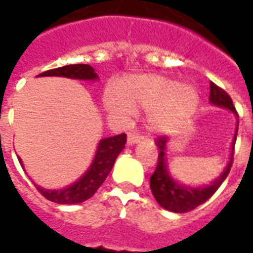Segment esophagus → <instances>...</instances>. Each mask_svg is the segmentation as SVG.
Segmentation results:
<instances>
[{"label": "esophagus", "mask_w": 253, "mask_h": 253, "mask_svg": "<svg viewBox=\"0 0 253 253\" xmlns=\"http://www.w3.org/2000/svg\"><path fill=\"white\" fill-rule=\"evenodd\" d=\"M142 139L143 136L140 134H138V132H128V135H127V143L130 146H132L135 143H139Z\"/></svg>", "instance_id": "34e87169"}]
</instances>
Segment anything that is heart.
<instances>
[{"label":"heart","instance_id":"1","mask_svg":"<svg viewBox=\"0 0 253 253\" xmlns=\"http://www.w3.org/2000/svg\"><path fill=\"white\" fill-rule=\"evenodd\" d=\"M109 110L131 114L148 109V123L159 132L180 127L196 110L198 93L192 85L158 75H136L118 85V93L109 91L105 98Z\"/></svg>","mask_w":253,"mask_h":253}]
</instances>
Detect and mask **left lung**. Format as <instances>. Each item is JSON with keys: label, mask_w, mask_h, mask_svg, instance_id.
<instances>
[{"label": "left lung", "mask_w": 253, "mask_h": 253, "mask_svg": "<svg viewBox=\"0 0 253 253\" xmlns=\"http://www.w3.org/2000/svg\"><path fill=\"white\" fill-rule=\"evenodd\" d=\"M210 102L212 105L219 107H224L232 111L234 114L238 115L235 110V106L232 103L231 97L226 93V91L215 85L214 83H210ZM238 126H239V121H238ZM236 135L238 130L235 131V136L232 139L231 144V158L228 162L227 167L224 168L218 178L212 181L210 185L206 186H188V185L178 184L169 173L168 164H167V136H160L155 140V144L159 148V158H158V166L155 169L154 174L151 176V190L154 194L155 200L158 201V204L164 208L166 210L173 212H188L192 211L197 206H200L204 202L210 198L214 193L218 190L222 182L226 180V177L230 173V169L232 166V160H234V148H235Z\"/></svg>", "instance_id": "left-lung-1"}]
</instances>
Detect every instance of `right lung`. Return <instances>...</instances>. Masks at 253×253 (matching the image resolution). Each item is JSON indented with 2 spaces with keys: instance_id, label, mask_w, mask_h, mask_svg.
I'll list each match as a JSON object with an SVG mask.
<instances>
[{
  "instance_id": "right-lung-1",
  "label": "right lung",
  "mask_w": 253,
  "mask_h": 253,
  "mask_svg": "<svg viewBox=\"0 0 253 253\" xmlns=\"http://www.w3.org/2000/svg\"><path fill=\"white\" fill-rule=\"evenodd\" d=\"M39 76L67 77V79H76V80H97L98 79L94 69L87 64L64 65L60 68L45 71V72L38 75V77ZM125 144H126V134H119L111 136V138H105L99 140L90 167L76 182H73L72 185H69L67 188L51 190V189L42 188L37 184H35V186L42 196L48 201H52L55 204H81V202L89 200L98 190L99 186L103 184V181L106 180V177L109 176L111 168L114 166L115 159L118 158L121 151L125 148ZM18 160L21 163V166L23 167L21 159L18 158Z\"/></svg>"
}]
</instances>
